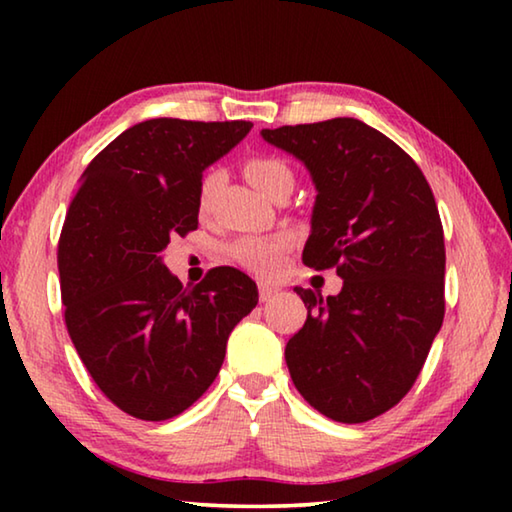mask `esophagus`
Wrapping results in <instances>:
<instances>
[{"instance_id": "34e87169", "label": "esophagus", "mask_w": 512, "mask_h": 512, "mask_svg": "<svg viewBox=\"0 0 512 512\" xmlns=\"http://www.w3.org/2000/svg\"><path fill=\"white\" fill-rule=\"evenodd\" d=\"M277 293H280V287H275V284H268V282L259 284V300H262V302L275 298Z\"/></svg>"}]
</instances>
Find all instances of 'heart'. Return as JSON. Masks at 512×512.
Returning <instances> with one entry per match:
<instances>
[{
  "mask_svg": "<svg viewBox=\"0 0 512 512\" xmlns=\"http://www.w3.org/2000/svg\"><path fill=\"white\" fill-rule=\"evenodd\" d=\"M244 173L250 185L268 196L280 183H291V171L287 164L277 158H250L244 164ZM219 187V173H205L201 187H198V207L205 212L212 203V196ZM291 246L287 235H268V237H244L237 244H232L230 253L239 264H244L250 271L259 275H273L280 271L282 257Z\"/></svg>",
  "mask_w": 512,
  "mask_h": 512,
  "instance_id": "b5f03b06",
  "label": "heart"
}]
</instances>
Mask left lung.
Wrapping results in <instances>:
<instances>
[{"label": "left lung", "instance_id": "left-lung-1", "mask_svg": "<svg viewBox=\"0 0 512 512\" xmlns=\"http://www.w3.org/2000/svg\"><path fill=\"white\" fill-rule=\"evenodd\" d=\"M316 187L302 262L336 268V296L296 287L307 320L284 359L298 393L327 418L357 424L402 400L445 318V237L418 164L352 117L264 128Z\"/></svg>", "mask_w": 512, "mask_h": 512}]
</instances>
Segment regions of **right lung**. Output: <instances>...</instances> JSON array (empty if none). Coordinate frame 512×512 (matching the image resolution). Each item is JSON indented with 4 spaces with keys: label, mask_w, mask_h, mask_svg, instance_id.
<instances>
[{
    "label": "right lung",
    "mask_w": 512,
    "mask_h": 512,
    "mask_svg": "<svg viewBox=\"0 0 512 512\" xmlns=\"http://www.w3.org/2000/svg\"><path fill=\"white\" fill-rule=\"evenodd\" d=\"M250 121L149 119L115 137L81 176L58 241L65 325L108 400L140 420L189 409L221 370L228 336L257 305L232 266L183 287L162 264L198 228L203 171Z\"/></svg>",
    "instance_id": "1"
}]
</instances>
